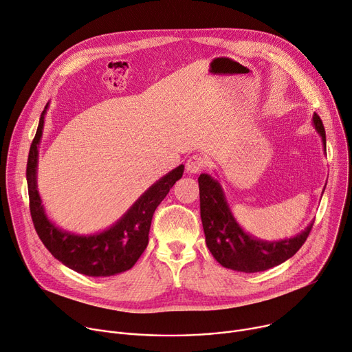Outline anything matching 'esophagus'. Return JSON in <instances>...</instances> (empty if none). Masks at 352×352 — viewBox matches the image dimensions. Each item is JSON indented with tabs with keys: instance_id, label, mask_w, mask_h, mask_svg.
Wrapping results in <instances>:
<instances>
[{
	"instance_id": "obj_1",
	"label": "esophagus",
	"mask_w": 352,
	"mask_h": 352,
	"mask_svg": "<svg viewBox=\"0 0 352 352\" xmlns=\"http://www.w3.org/2000/svg\"><path fill=\"white\" fill-rule=\"evenodd\" d=\"M205 166H206V162L204 157L192 155V157H189L186 162V171L189 174H198L199 171H202L205 168Z\"/></svg>"
}]
</instances>
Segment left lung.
<instances>
[{
    "instance_id": "8db88e82",
    "label": "left lung",
    "mask_w": 352,
    "mask_h": 352,
    "mask_svg": "<svg viewBox=\"0 0 352 352\" xmlns=\"http://www.w3.org/2000/svg\"><path fill=\"white\" fill-rule=\"evenodd\" d=\"M313 126L320 135L326 151V131L317 113H313ZM198 182L206 245L214 260L225 268L252 274L276 267L294 257L313 228L311 221L295 237L274 241L260 240L241 229L217 179L209 174H201Z\"/></svg>"
}]
</instances>
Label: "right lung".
Segmentation results:
<instances>
[{
    "instance_id": "add662e5",
    "label": "right lung",
    "mask_w": 352,
    "mask_h": 352,
    "mask_svg": "<svg viewBox=\"0 0 352 352\" xmlns=\"http://www.w3.org/2000/svg\"><path fill=\"white\" fill-rule=\"evenodd\" d=\"M47 108L49 102L41 115L26 164L30 216L39 239L56 260L78 274L112 276L131 270L148 244V232L154 210L167 197L173 185L182 177L184 166H178L155 181L107 230L87 236L61 230L47 217L38 190V148Z\"/></svg>"
}]
</instances>
